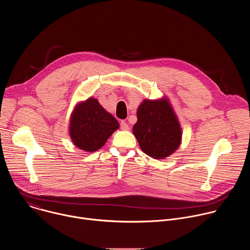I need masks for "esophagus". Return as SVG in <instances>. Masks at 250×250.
Here are the masks:
<instances>
[{"label":"esophagus","instance_id":"1","mask_svg":"<svg viewBox=\"0 0 250 250\" xmlns=\"http://www.w3.org/2000/svg\"><path fill=\"white\" fill-rule=\"evenodd\" d=\"M121 128H122L123 130H127V129H129V126H128V125H127L126 122L123 121V122L121 123Z\"/></svg>","mask_w":250,"mask_h":250}]
</instances>
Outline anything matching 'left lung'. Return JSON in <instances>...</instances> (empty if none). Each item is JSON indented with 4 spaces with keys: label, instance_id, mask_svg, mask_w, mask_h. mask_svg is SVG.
<instances>
[{
    "label": "left lung",
    "instance_id": "1",
    "mask_svg": "<svg viewBox=\"0 0 250 250\" xmlns=\"http://www.w3.org/2000/svg\"><path fill=\"white\" fill-rule=\"evenodd\" d=\"M132 131L142 151L154 159L171 155L181 144V126L167 99L142 102Z\"/></svg>",
    "mask_w": 250,
    "mask_h": 250
}]
</instances>
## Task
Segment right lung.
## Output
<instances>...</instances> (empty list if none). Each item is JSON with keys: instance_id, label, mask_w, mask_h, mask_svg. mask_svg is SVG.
Here are the masks:
<instances>
[{"instance_id": "1", "label": "right lung", "mask_w": 250, "mask_h": 250, "mask_svg": "<svg viewBox=\"0 0 250 250\" xmlns=\"http://www.w3.org/2000/svg\"><path fill=\"white\" fill-rule=\"evenodd\" d=\"M119 126V122L97 99L89 98L76 105L70 119L69 133L78 148L93 152L100 149Z\"/></svg>"}]
</instances>
